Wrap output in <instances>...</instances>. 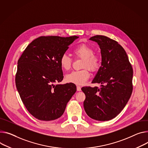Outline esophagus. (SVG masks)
<instances>
[{"label":"esophagus","mask_w":148,"mask_h":148,"mask_svg":"<svg viewBox=\"0 0 148 148\" xmlns=\"http://www.w3.org/2000/svg\"><path fill=\"white\" fill-rule=\"evenodd\" d=\"M77 90L78 91H81V87H80L79 86H77Z\"/></svg>","instance_id":"obj_1"}]
</instances>
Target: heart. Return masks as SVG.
<instances>
[{"label": "heart", "instance_id": "obj_1", "mask_svg": "<svg viewBox=\"0 0 148 148\" xmlns=\"http://www.w3.org/2000/svg\"><path fill=\"white\" fill-rule=\"evenodd\" d=\"M94 53V49L86 44L77 46L73 50V53L75 57L83 59L82 68L86 69L79 71H74L67 74L65 77L66 82L77 85H83L90 77V73L88 69L91 71H96L99 69L100 58L98 56ZM72 62V59L65 54L62 55L60 60L61 68L65 70H69L71 68Z\"/></svg>", "mask_w": 148, "mask_h": 148}]
</instances>
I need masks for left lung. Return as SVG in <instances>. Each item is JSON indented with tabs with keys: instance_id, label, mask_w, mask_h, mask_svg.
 I'll list each match as a JSON object with an SVG mask.
<instances>
[{
	"instance_id": "1",
	"label": "left lung",
	"mask_w": 148,
	"mask_h": 148,
	"mask_svg": "<svg viewBox=\"0 0 148 148\" xmlns=\"http://www.w3.org/2000/svg\"><path fill=\"white\" fill-rule=\"evenodd\" d=\"M89 39L99 44L101 54V65L92 83L102 85L82 88L86 95L84 108L92 119L110 120L122 112L131 96L133 69L126 51L117 41L103 35Z\"/></svg>"
}]
</instances>
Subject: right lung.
Masks as SVG:
<instances>
[{
    "label": "right lung",
    "instance_id": "1",
    "mask_svg": "<svg viewBox=\"0 0 148 148\" xmlns=\"http://www.w3.org/2000/svg\"><path fill=\"white\" fill-rule=\"evenodd\" d=\"M78 36H40L31 42L18 61L15 83L26 109L35 118L50 121L60 117L76 92L63 79L60 58Z\"/></svg>",
    "mask_w": 148,
    "mask_h": 148
}]
</instances>
